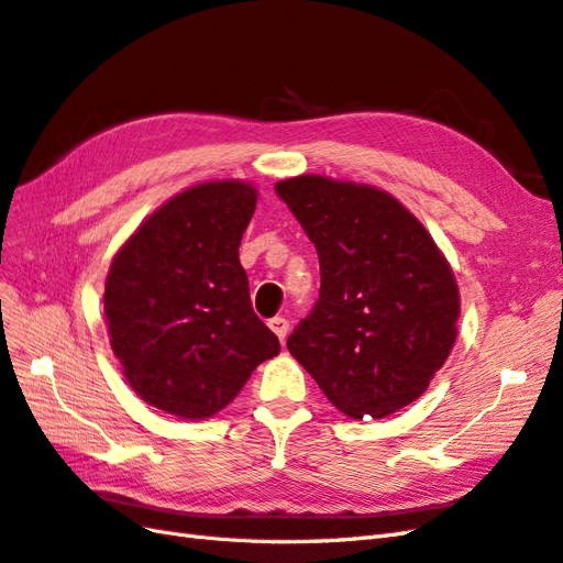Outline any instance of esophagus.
Masks as SVG:
<instances>
[{
    "label": "esophagus",
    "mask_w": 563,
    "mask_h": 563,
    "mask_svg": "<svg viewBox=\"0 0 563 563\" xmlns=\"http://www.w3.org/2000/svg\"><path fill=\"white\" fill-rule=\"evenodd\" d=\"M267 323H269V329L275 331V333H277V338H279L282 343H284V340H286V333H288V321H286L284 317H275V319H269Z\"/></svg>",
    "instance_id": "34e87169"
}]
</instances>
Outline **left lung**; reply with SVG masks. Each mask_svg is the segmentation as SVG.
Returning a JSON list of instances; mask_svg holds the SVG:
<instances>
[{
	"label": "left lung",
	"mask_w": 563,
	"mask_h": 563,
	"mask_svg": "<svg viewBox=\"0 0 563 563\" xmlns=\"http://www.w3.org/2000/svg\"><path fill=\"white\" fill-rule=\"evenodd\" d=\"M319 255L321 288L286 347L350 418L416 401L455 343L453 272L413 213L383 190L321 176L275 185Z\"/></svg>",
	"instance_id": "obj_1"
}]
</instances>
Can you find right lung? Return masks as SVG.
Listing matches in <instances>:
<instances>
[{
  "instance_id": "add662e5",
  "label": "right lung",
  "mask_w": 563,
  "mask_h": 563,
  "mask_svg": "<svg viewBox=\"0 0 563 563\" xmlns=\"http://www.w3.org/2000/svg\"><path fill=\"white\" fill-rule=\"evenodd\" d=\"M255 197L242 180L195 185L152 213L110 265L114 356L135 395L172 416L211 418L279 352L240 263Z\"/></svg>"
}]
</instances>
